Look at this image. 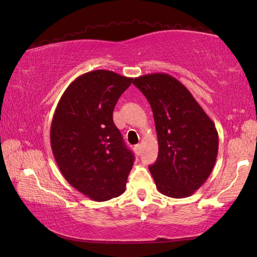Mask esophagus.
<instances>
[{
    "instance_id": "obj_1",
    "label": "esophagus",
    "mask_w": 257,
    "mask_h": 257,
    "mask_svg": "<svg viewBox=\"0 0 257 257\" xmlns=\"http://www.w3.org/2000/svg\"><path fill=\"white\" fill-rule=\"evenodd\" d=\"M134 151H135V153L138 154V156H140V154H141V144L135 145V147H134Z\"/></svg>"
}]
</instances>
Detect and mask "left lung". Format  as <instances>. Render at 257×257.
Here are the masks:
<instances>
[{
    "instance_id": "left-lung-1",
    "label": "left lung",
    "mask_w": 257,
    "mask_h": 257,
    "mask_svg": "<svg viewBox=\"0 0 257 257\" xmlns=\"http://www.w3.org/2000/svg\"><path fill=\"white\" fill-rule=\"evenodd\" d=\"M133 84L151 105L159 142L157 161L150 172L158 190L186 198L210 176L218 154L215 124L185 86L157 72L134 78Z\"/></svg>"
}]
</instances>
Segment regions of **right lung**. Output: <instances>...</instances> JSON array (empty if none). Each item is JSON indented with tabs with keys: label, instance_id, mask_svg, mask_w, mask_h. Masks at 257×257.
Returning a JSON list of instances; mask_svg holds the SVG:
<instances>
[{
	"label": "right lung",
	"instance_id": "obj_1",
	"mask_svg": "<svg viewBox=\"0 0 257 257\" xmlns=\"http://www.w3.org/2000/svg\"><path fill=\"white\" fill-rule=\"evenodd\" d=\"M132 80L109 70L86 72L67 87L53 114L50 143L59 170L94 201L122 195L133 167V153L113 122Z\"/></svg>",
	"mask_w": 257,
	"mask_h": 257
}]
</instances>
